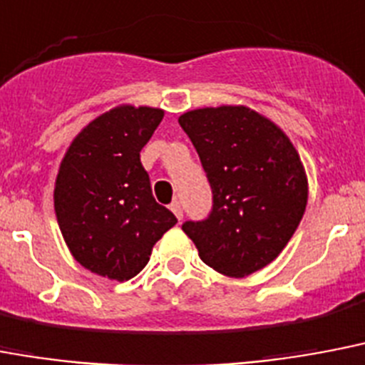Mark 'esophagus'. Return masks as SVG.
I'll return each mask as SVG.
<instances>
[{"label":"esophagus","instance_id":"esophagus-1","mask_svg":"<svg viewBox=\"0 0 365 365\" xmlns=\"http://www.w3.org/2000/svg\"><path fill=\"white\" fill-rule=\"evenodd\" d=\"M169 209H171V211H173L175 217L179 218V220H182V205H180V201L175 200L173 203H171V205H169Z\"/></svg>","mask_w":365,"mask_h":365}]
</instances>
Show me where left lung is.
Instances as JSON below:
<instances>
[{
  "mask_svg": "<svg viewBox=\"0 0 365 365\" xmlns=\"http://www.w3.org/2000/svg\"><path fill=\"white\" fill-rule=\"evenodd\" d=\"M179 124L212 190L209 217L186 220L182 232L222 275L262 269L281 255L305 212L307 177L298 150L281 128L243 105L188 110Z\"/></svg>",
  "mask_w": 365,
  "mask_h": 365,
  "instance_id": "8db88e82",
  "label": "left lung"
}]
</instances>
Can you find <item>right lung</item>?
Segmentation results:
<instances>
[{"label":"right lung","mask_w":365,"mask_h":365,"mask_svg":"<svg viewBox=\"0 0 365 365\" xmlns=\"http://www.w3.org/2000/svg\"><path fill=\"white\" fill-rule=\"evenodd\" d=\"M164 118L153 107L120 105L92 120L67 148L54 211L78 264L128 281L148 264L154 243L177 218L156 203L141 148Z\"/></svg>","instance_id":"add662e5"}]
</instances>
